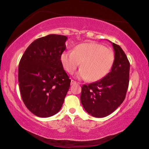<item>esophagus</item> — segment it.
I'll return each mask as SVG.
<instances>
[{
	"label": "esophagus",
	"instance_id": "34e87169",
	"mask_svg": "<svg viewBox=\"0 0 149 149\" xmlns=\"http://www.w3.org/2000/svg\"><path fill=\"white\" fill-rule=\"evenodd\" d=\"M77 84V82L75 81L72 79V81H71V85H74V84Z\"/></svg>",
	"mask_w": 149,
	"mask_h": 149
}]
</instances>
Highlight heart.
<instances>
[{"instance_id":"obj_1","label":"heart","mask_w":149,"mask_h":149,"mask_svg":"<svg viewBox=\"0 0 149 149\" xmlns=\"http://www.w3.org/2000/svg\"><path fill=\"white\" fill-rule=\"evenodd\" d=\"M114 52L110 48L96 42H84L75 47L73 51H65L60 61L65 71L72 74L81 63V69L77 73L79 79L96 81L104 77L114 62Z\"/></svg>"}]
</instances>
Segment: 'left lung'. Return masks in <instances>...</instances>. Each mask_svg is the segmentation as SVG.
<instances>
[{
  "instance_id": "left-lung-1",
  "label": "left lung",
  "mask_w": 149,
  "mask_h": 149,
  "mask_svg": "<svg viewBox=\"0 0 149 149\" xmlns=\"http://www.w3.org/2000/svg\"><path fill=\"white\" fill-rule=\"evenodd\" d=\"M114 62L110 72L98 81L81 87V102L88 114L106 117L124 100L129 85L130 64L119 45L112 42Z\"/></svg>"
}]
</instances>
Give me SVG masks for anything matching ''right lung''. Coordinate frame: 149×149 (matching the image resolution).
Instances as JSON below:
<instances>
[{
    "label": "right lung",
    "mask_w": 149,
    "mask_h": 149,
    "mask_svg": "<svg viewBox=\"0 0 149 149\" xmlns=\"http://www.w3.org/2000/svg\"><path fill=\"white\" fill-rule=\"evenodd\" d=\"M67 37L50 34L35 40L19 63L18 82L23 102L37 116L48 118L59 112L71 80L60 56Z\"/></svg>",
    "instance_id": "add662e5"
}]
</instances>
